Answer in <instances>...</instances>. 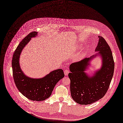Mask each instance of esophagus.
<instances>
[{
    "label": "esophagus",
    "mask_w": 123,
    "mask_h": 123,
    "mask_svg": "<svg viewBox=\"0 0 123 123\" xmlns=\"http://www.w3.org/2000/svg\"><path fill=\"white\" fill-rule=\"evenodd\" d=\"M69 73H70L69 70H64V73L65 75H67L69 74Z\"/></svg>",
    "instance_id": "obj_1"
}]
</instances>
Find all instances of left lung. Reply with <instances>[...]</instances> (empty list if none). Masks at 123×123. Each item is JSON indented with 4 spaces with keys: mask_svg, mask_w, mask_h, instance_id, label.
Masks as SVG:
<instances>
[{
    "mask_svg": "<svg viewBox=\"0 0 123 123\" xmlns=\"http://www.w3.org/2000/svg\"><path fill=\"white\" fill-rule=\"evenodd\" d=\"M99 42L95 51H99L102 59L101 68L89 77L84 71L89 62L97 55H92L70 66L71 73L70 91L73 100L80 105H87L102 98L106 93L114 72L115 62L111 49L102 36H99Z\"/></svg>",
    "mask_w": 123,
    "mask_h": 123,
    "instance_id": "8db88e82",
    "label": "left lung"
}]
</instances>
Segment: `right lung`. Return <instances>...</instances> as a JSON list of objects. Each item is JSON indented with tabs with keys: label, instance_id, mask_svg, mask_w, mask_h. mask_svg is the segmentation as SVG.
<instances>
[{
	"label": "right lung",
	"instance_id": "obj_1",
	"mask_svg": "<svg viewBox=\"0 0 123 123\" xmlns=\"http://www.w3.org/2000/svg\"><path fill=\"white\" fill-rule=\"evenodd\" d=\"M37 33H30L20 42L13 55L12 67L14 81L19 91L31 100L41 101L51 95L56 83L64 77V74L61 69L53 71L40 79L31 78L24 74L19 66V56L26 45Z\"/></svg>",
	"mask_w": 123,
	"mask_h": 123
}]
</instances>
